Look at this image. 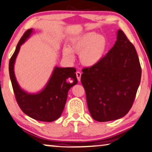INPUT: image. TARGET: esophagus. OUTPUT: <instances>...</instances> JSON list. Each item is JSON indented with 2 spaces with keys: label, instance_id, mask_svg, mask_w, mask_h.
<instances>
[{
  "label": "esophagus",
  "instance_id": "34e87169",
  "mask_svg": "<svg viewBox=\"0 0 152 152\" xmlns=\"http://www.w3.org/2000/svg\"><path fill=\"white\" fill-rule=\"evenodd\" d=\"M77 79H78V81H80V77H81V73L80 72H76Z\"/></svg>",
  "mask_w": 152,
  "mask_h": 152
}]
</instances>
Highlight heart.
<instances>
[{
	"label": "heart",
	"mask_w": 152,
	"mask_h": 152,
	"mask_svg": "<svg viewBox=\"0 0 152 152\" xmlns=\"http://www.w3.org/2000/svg\"><path fill=\"white\" fill-rule=\"evenodd\" d=\"M107 42L104 36L88 33L72 40L69 48H65L63 55L66 60L72 61L73 53H78L79 60L83 65L91 67L98 63L103 56Z\"/></svg>",
	"instance_id": "b5f03b06"
}]
</instances>
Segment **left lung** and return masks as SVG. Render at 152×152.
<instances>
[{
    "label": "left lung",
    "mask_w": 152,
    "mask_h": 152,
    "mask_svg": "<svg viewBox=\"0 0 152 152\" xmlns=\"http://www.w3.org/2000/svg\"><path fill=\"white\" fill-rule=\"evenodd\" d=\"M82 71L81 83L89 113L95 121H114L129 112L142 71L136 49L121 29L107 54L96 65Z\"/></svg>",
    "instance_id": "1"
}]
</instances>
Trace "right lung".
<instances>
[{"label": "right lung", "instance_id": "right-lung-1", "mask_svg": "<svg viewBox=\"0 0 152 152\" xmlns=\"http://www.w3.org/2000/svg\"><path fill=\"white\" fill-rule=\"evenodd\" d=\"M32 33V29H27L19 40L16 50L10 60V76L15 98L21 110L31 118L39 121L52 122L61 116L67 101L68 91L78 80L74 67H56L45 87L38 94H28L23 91L17 83L14 75V66L20 45ZM70 77L74 82L69 83L66 79Z\"/></svg>", "mask_w": 152, "mask_h": 152}]
</instances>
